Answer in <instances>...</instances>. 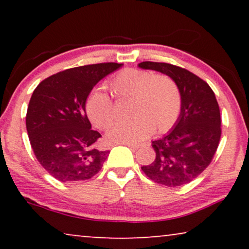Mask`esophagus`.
Segmentation results:
<instances>
[{"instance_id": "34e87169", "label": "esophagus", "mask_w": 249, "mask_h": 249, "mask_svg": "<svg viewBox=\"0 0 249 249\" xmlns=\"http://www.w3.org/2000/svg\"><path fill=\"white\" fill-rule=\"evenodd\" d=\"M125 146H128L129 148H131V149H137V148H139V145H137V144H124Z\"/></svg>"}]
</instances>
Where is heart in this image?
<instances>
[{"label":"heart","mask_w":249,"mask_h":249,"mask_svg":"<svg viewBox=\"0 0 249 249\" xmlns=\"http://www.w3.org/2000/svg\"><path fill=\"white\" fill-rule=\"evenodd\" d=\"M118 98H129L131 119L118 122L108 129V142L132 144L149 136L154 130L162 134L178 120L181 108L179 88L165 74H153L141 69H124L110 81ZM88 118L97 128L108 127L114 120V105L110 95L102 88L90 93L86 102Z\"/></svg>","instance_id":"obj_1"}]
</instances>
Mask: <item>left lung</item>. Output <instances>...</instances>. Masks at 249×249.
Here are the masks:
<instances>
[{"label":"left lung","instance_id":"8db88e82","mask_svg":"<svg viewBox=\"0 0 249 249\" xmlns=\"http://www.w3.org/2000/svg\"><path fill=\"white\" fill-rule=\"evenodd\" d=\"M138 67L169 76L181 96L178 120L164 137L152 142L155 160L142 165V172L160 185H186L210 165L219 146L221 117L215 95L206 81L183 68L151 61Z\"/></svg>","mask_w":249,"mask_h":249}]
</instances>
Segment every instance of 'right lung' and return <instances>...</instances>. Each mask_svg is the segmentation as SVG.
I'll return each mask as SVG.
<instances>
[{"instance_id":"obj_1","label":"right lung","mask_w":249,"mask_h":249,"mask_svg":"<svg viewBox=\"0 0 249 249\" xmlns=\"http://www.w3.org/2000/svg\"><path fill=\"white\" fill-rule=\"evenodd\" d=\"M122 63L71 68L44 79L29 101L26 127L40 165L61 182L93 178L108 151L98 147V131L91 130L86 101L101 79Z\"/></svg>"}]
</instances>
